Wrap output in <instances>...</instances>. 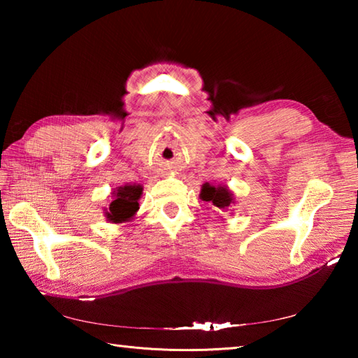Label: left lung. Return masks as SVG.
Returning a JSON list of instances; mask_svg holds the SVG:
<instances>
[{
  "label": "left lung",
  "mask_w": 358,
  "mask_h": 358,
  "mask_svg": "<svg viewBox=\"0 0 358 358\" xmlns=\"http://www.w3.org/2000/svg\"><path fill=\"white\" fill-rule=\"evenodd\" d=\"M200 199L203 201L210 203L215 209H227L234 203V194L227 189V186H212L209 183H204L201 186Z\"/></svg>",
  "instance_id": "left-lung-1"
}]
</instances>
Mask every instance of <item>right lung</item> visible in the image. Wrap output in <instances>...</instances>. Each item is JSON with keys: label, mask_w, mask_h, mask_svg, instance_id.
I'll return each instance as SVG.
<instances>
[{"label": "right lung", "mask_w": 358, "mask_h": 358, "mask_svg": "<svg viewBox=\"0 0 358 358\" xmlns=\"http://www.w3.org/2000/svg\"><path fill=\"white\" fill-rule=\"evenodd\" d=\"M143 187L140 185H124L113 191V200L106 209L104 215L110 223L131 222L136 210L140 209L138 200L141 199Z\"/></svg>", "instance_id": "1"}]
</instances>
